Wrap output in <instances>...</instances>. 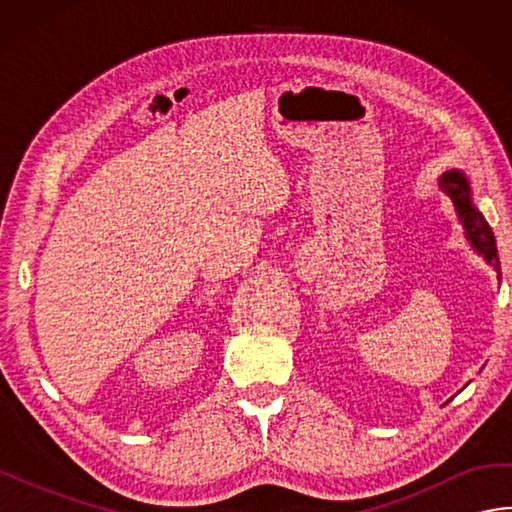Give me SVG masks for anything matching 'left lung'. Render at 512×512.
Masks as SVG:
<instances>
[{
  "mask_svg": "<svg viewBox=\"0 0 512 512\" xmlns=\"http://www.w3.org/2000/svg\"><path fill=\"white\" fill-rule=\"evenodd\" d=\"M438 187L451 198L455 213H458V220L464 228L466 242L471 244V248L477 255L484 257V262L488 266L495 268L497 279H502V273H499V255L495 246V235L491 231V226H488V222L484 220V215L473 202L469 178H466L460 169L444 171L438 178Z\"/></svg>",
  "mask_w": 512,
  "mask_h": 512,
  "instance_id": "1",
  "label": "left lung"
}]
</instances>
